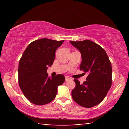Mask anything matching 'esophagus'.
Instances as JSON below:
<instances>
[{
	"label": "esophagus",
	"mask_w": 129,
	"mask_h": 129,
	"mask_svg": "<svg viewBox=\"0 0 129 129\" xmlns=\"http://www.w3.org/2000/svg\"><path fill=\"white\" fill-rule=\"evenodd\" d=\"M71 80V78H70L69 77H68V76H65V81H68Z\"/></svg>",
	"instance_id": "esophagus-1"
}]
</instances>
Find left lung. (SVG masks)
<instances>
[{"mask_svg": "<svg viewBox=\"0 0 129 129\" xmlns=\"http://www.w3.org/2000/svg\"><path fill=\"white\" fill-rule=\"evenodd\" d=\"M70 43L81 54L80 70L88 73L86 81L82 84L74 80L76 86L72 91V97L79 105L90 108L103 101L110 89L112 64L105 51L93 41L85 40Z\"/></svg>", "mask_w": 129, "mask_h": 129, "instance_id": "left-lung-1", "label": "left lung"}]
</instances>
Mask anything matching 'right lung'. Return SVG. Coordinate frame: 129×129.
Masks as SVG:
<instances>
[{"mask_svg": "<svg viewBox=\"0 0 129 129\" xmlns=\"http://www.w3.org/2000/svg\"><path fill=\"white\" fill-rule=\"evenodd\" d=\"M63 42L40 39L30 43L24 52L19 64V84L32 104L43 105L53 101L57 87L64 82V75L49 77L47 73L48 66L53 64L56 49Z\"/></svg>", "mask_w": 129, "mask_h": 129, "instance_id": "1", "label": "right lung"}]
</instances>
